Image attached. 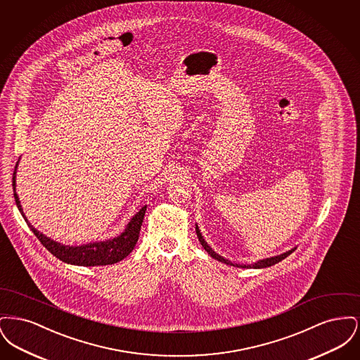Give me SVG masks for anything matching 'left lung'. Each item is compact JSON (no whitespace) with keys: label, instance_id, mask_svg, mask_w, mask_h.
<instances>
[{"label":"left lung","instance_id":"obj_1","mask_svg":"<svg viewBox=\"0 0 360 360\" xmlns=\"http://www.w3.org/2000/svg\"><path fill=\"white\" fill-rule=\"evenodd\" d=\"M195 232H197V236H198V240H200L201 245L204 247V250H205L206 252H207L210 257H213V259H216V260H219V262H221V263H225V264L235 266V267H241V269H264V267H270V266H273V264H276L278 262L283 260L285 257H289L291 252H292V251H295V248H297V247H294V248H291V250L286 251V252H283V254H281V255L266 257V259L257 260V262H255L254 264H239V263H232L231 260H228V259H225V257H221V255H219L217 252H214V251L212 250V247H209L205 239L202 238V235H201V232H200V229H198V225H195Z\"/></svg>","mask_w":360,"mask_h":360}]
</instances>
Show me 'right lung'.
Masks as SVG:
<instances>
[{
	"label": "right lung",
	"mask_w": 360,
	"mask_h": 360,
	"mask_svg": "<svg viewBox=\"0 0 360 360\" xmlns=\"http://www.w3.org/2000/svg\"><path fill=\"white\" fill-rule=\"evenodd\" d=\"M18 162L15 167L13 172V195L16 200V205L24 217L25 223L30 226V229L34 232V236L39 239V241L51 252L53 257H58L59 260L69 263V264H75V266H106V264H115L117 262L122 260L124 257H128L132 250L136 245L139 233L141 223L144 220V214L147 210V205L143 206L136 214L131 219V221L124 229V232L119 235L117 238L113 239L105 240V241H96V243H89L84 245H63L58 241L47 238L37 229H34L32 224L28 221L25 217L22 207L18 200V193H16V172H18Z\"/></svg>",
	"instance_id": "right-lung-1"
}]
</instances>
